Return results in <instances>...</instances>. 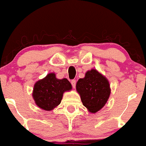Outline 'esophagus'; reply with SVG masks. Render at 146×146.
Instances as JSON below:
<instances>
[{"label": "esophagus", "mask_w": 146, "mask_h": 146, "mask_svg": "<svg viewBox=\"0 0 146 146\" xmlns=\"http://www.w3.org/2000/svg\"><path fill=\"white\" fill-rule=\"evenodd\" d=\"M71 84H72V86H73V88L76 87V80H72Z\"/></svg>", "instance_id": "esophagus-1"}]
</instances>
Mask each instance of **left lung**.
I'll use <instances>...</instances> for the list:
<instances>
[{"label": "left lung", "instance_id": "obj_1", "mask_svg": "<svg viewBox=\"0 0 146 146\" xmlns=\"http://www.w3.org/2000/svg\"><path fill=\"white\" fill-rule=\"evenodd\" d=\"M83 105L89 112L96 113L106 105L111 94L109 82L94 69L87 71L84 78L76 84Z\"/></svg>", "mask_w": 146, "mask_h": 146}]
</instances>
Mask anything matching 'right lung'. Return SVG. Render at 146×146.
Listing matches in <instances>:
<instances>
[{"label":"right lung","mask_w":146,"mask_h":146,"mask_svg":"<svg viewBox=\"0 0 146 146\" xmlns=\"http://www.w3.org/2000/svg\"><path fill=\"white\" fill-rule=\"evenodd\" d=\"M71 89V84L68 79H57L54 73H49L35 83L33 97L39 108L51 111L60 104L63 93Z\"/></svg>","instance_id":"right-lung-1"}]
</instances>
